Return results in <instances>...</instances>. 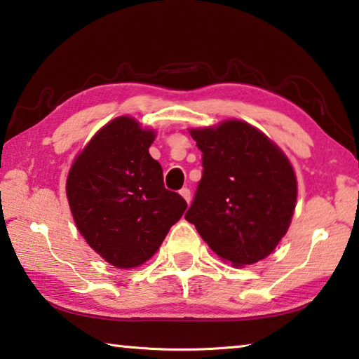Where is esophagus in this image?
Instances as JSON below:
<instances>
[{
  "mask_svg": "<svg viewBox=\"0 0 359 359\" xmlns=\"http://www.w3.org/2000/svg\"><path fill=\"white\" fill-rule=\"evenodd\" d=\"M180 194H182V198H184L185 201H187L188 204H190V201H191V193H190V190H188V188H182Z\"/></svg>",
  "mask_w": 359,
  "mask_h": 359,
  "instance_id": "esophagus-1",
  "label": "esophagus"
}]
</instances>
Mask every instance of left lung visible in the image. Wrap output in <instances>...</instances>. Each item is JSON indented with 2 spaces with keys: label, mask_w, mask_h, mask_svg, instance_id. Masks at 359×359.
<instances>
[{
  "label": "left lung",
  "mask_w": 359,
  "mask_h": 359,
  "mask_svg": "<svg viewBox=\"0 0 359 359\" xmlns=\"http://www.w3.org/2000/svg\"><path fill=\"white\" fill-rule=\"evenodd\" d=\"M203 177L185 218L233 266L266 258L287 234L297 184L293 166L259 130L241 120L190 131Z\"/></svg>",
  "instance_id": "left-lung-1"
}]
</instances>
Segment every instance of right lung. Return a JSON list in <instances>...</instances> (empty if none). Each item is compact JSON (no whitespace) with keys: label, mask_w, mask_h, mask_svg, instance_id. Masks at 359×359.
Returning a JSON list of instances; mask_svg holds the SVG:
<instances>
[{"label":"right lung","mask_w":359,"mask_h":359,"mask_svg":"<svg viewBox=\"0 0 359 359\" xmlns=\"http://www.w3.org/2000/svg\"><path fill=\"white\" fill-rule=\"evenodd\" d=\"M155 133L117 117L96 133L72 163L66 194L79 233L120 269L142 264L180 220L187 201L166 190L149 154Z\"/></svg>","instance_id":"right-lung-1"}]
</instances>
